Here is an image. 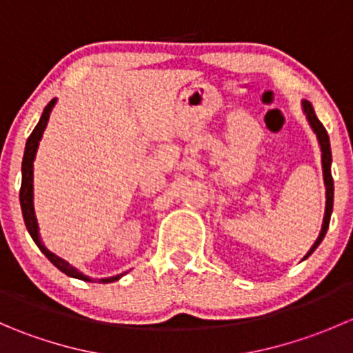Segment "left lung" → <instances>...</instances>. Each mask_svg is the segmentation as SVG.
<instances>
[{"label": "left lung", "mask_w": 353, "mask_h": 353, "mask_svg": "<svg viewBox=\"0 0 353 353\" xmlns=\"http://www.w3.org/2000/svg\"><path fill=\"white\" fill-rule=\"evenodd\" d=\"M302 109H304L305 117H307L309 124H311L312 131L316 133L319 141V147H321V162H323V177H325V186H326V210H325V219H323V227L321 232H319V237L316 239V243L312 244V248L309 249L307 254L304 256V259H307L312 252L316 251L321 241L325 239L326 230L330 227V219L331 212H333V177H331V147H330V137L326 133L325 126L321 124V121L316 117L314 109H312V104L309 101H302Z\"/></svg>", "instance_id": "obj_1"}]
</instances>
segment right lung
<instances>
[{"label":"right lung","instance_id":"1","mask_svg":"<svg viewBox=\"0 0 353 353\" xmlns=\"http://www.w3.org/2000/svg\"><path fill=\"white\" fill-rule=\"evenodd\" d=\"M54 104H56V99H52V101L46 105L37 126L34 128V131H32L30 137H28L27 143H25V154L22 160V188H20V206H22L23 222H25V227H27L28 234H30V237L34 239V243L37 244V248L44 252L46 258H48L56 268L61 270V272L68 276H73V279L85 280V282H95V280H92L90 276L78 272L74 266H71L70 263L65 261V259H61L59 256H56L54 252L49 251V249L42 244L41 236H39V225H37V219H35V212H34V159H35V154H37L39 141H41L42 134H44V130L46 126H48L49 116H51V110L54 108ZM121 276H123V273L116 276H109V279H101L99 282L110 283L119 280Z\"/></svg>","mask_w":353,"mask_h":353}]
</instances>
